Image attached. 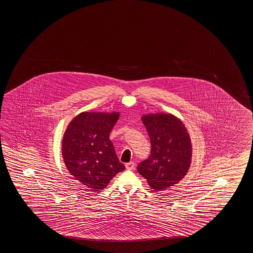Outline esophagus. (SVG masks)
I'll return each mask as SVG.
<instances>
[{
    "label": "esophagus",
    "mask_w": 253,
    "mask_h": 253,
    "mask_svg": "<svg viewBox=\"0 0 253 253\" xmlns=\"http://www.w3.org/2000/svg\"><path fill=\"white\" fill-rule=\"evenodd\" d=\"M125 167H126L128 170H132V169H134V167H135V164L133 162L127 163L125 165Z\"/></svg>",
    "instance_id": "esophagus-1"
}]
</instances>
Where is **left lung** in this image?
Segmentation results:
<instances>
[{
	"instance_id": "1",
	"label": "left lung",
	"mask_w": 253,
	"mask_h": 253,
	"mask_svg": "<svg viewBox=\"0 0 253 253\" xmlns=\"http://www.w3.org/2000/svg\"><path fill=\"white\" fill-rule=\"evenodd\" d=\"M141 120L150 138L151 154L137 170L153 190L169 189L184 178L191 167L190 135L181 120L172 114H148Z\"/></svg>"
}]
</instances>
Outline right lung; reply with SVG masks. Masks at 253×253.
<instances>
[{
  "instance_id": "obj_1",
  "label": "right lung",
  "mask_w": 253,
  "mask_h": 253,
  "mask_svg": "<svg viewBox=\"0 0 253 253\" xmlns=\"http://www.w3.org/2000/svg\"><path fill=\"white\" fill-rule=\"evenodd\" d=\"M119 112H82L68 125L62 140L66 168L77 181L98 191L125 167L120 163L109 134Z\"/></svg>"
}]
</instances>
